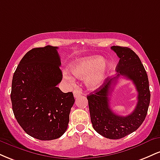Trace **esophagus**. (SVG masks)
<instances>
[{"instance_id":"esophagus-1","label":"esophagus","mask_w":160,"mask_h":160,"mask_svg":"<svg viewBox=\"0 0 160 160\" xmlns=\"http://www.w3.org/2000/svg\"><path fill=\"white\" fill-rule=\"evenodd\" d=\"M82 94V90L80 89V88H76V89L74 90V98H77L79 95Z\"/></svg>"}]
</instances>
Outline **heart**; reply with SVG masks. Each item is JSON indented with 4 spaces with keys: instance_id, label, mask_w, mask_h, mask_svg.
<instances>
[{
    "instance_id": "1",
    "label": "heart",
    "mask_w": 160,
    "mask_h": 160,
    "mask_svg": "<svg viewBox=\"0 0 160 160\" xmlns=\"http://www.w3.org/2000/svg\"><path fill=\"white\" fill-rule=\"evenodd\" d=\"M110 68L109 62L104 61L103 57L100 56L81 58L71 65V71L74 76L86 80V85L90 89H96L103 83ZM64 78L69 82H74V78L68 73L64 74Z\"/></svg>"
}]
</instances>
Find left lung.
Returning a JSON list of instances; mask_svg holds the SVG:
<instances>
[{
	"label": "left lung",
	"mask_w": 160,
	"mask_h": 160,
	"mask_svg": "<svg viewBox=\"0 0 160 160\" xmlns=\"http://www.w3.org/2000/svg\"><path fill=\"white\" fill-rule=\"evenodd\" d=\"M111 49L120 58L117 76L106 79L98 89L87 95L91 122L94 129L102 136L120 139L132 133L144 122L150 104V92L148 74L136 53L130 48L113 46ZM122 76L132 80L138 92L135 110L127 116L115 114L109 108V95L117 80Z\"/></svg>",
	"instance_id": "left-lung-1"
}]
</instances>
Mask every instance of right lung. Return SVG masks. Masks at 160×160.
I'll use <instances>...</instances> for the list:
<instances>
[{
  "mask_svg": "<svg viewBox=\"0 0 160 160\" xmlns=\"http://www.w3.org/2000/svg\"><path fill=\"white\" fill-rule=\"evenodd\" d=\"M57 49L52 46L31 49L12 77L14 116L28 135L42 141L54 140L65 132L75 101L72 92L56 87L62 80Z\"/></svg>",
  "mask_w": 160,
  "mask_h": 160,
  "instance_id": "obj_1",
  "label": "right lung"
}]
</instances>
